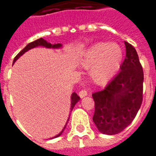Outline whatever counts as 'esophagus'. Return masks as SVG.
Instances as JSON below:
<instances>
[{"label": "esophagus", "instance_id": "34e87169", "mask_svg": "<svg viewBox=\"0 0 156 156\" xmlns=\"http://www.w3.org/2000/svg\"><path fill=\"white\" fill-rule=\"evenodd\" d=\"M78 95H79V97H80L81 98H84L85 96L87 95V92L86 91V90H81V91L78 93Z\"/></svg>", "mask_w": 156, "mask_h": 156}]
</instances>
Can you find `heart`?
Returning a JSON list of instances; mask_svg holds the SVG:
<instances>
[{"mask_svg": "<svg viewBox=\"0 0 156 156\" xmlns=\"http://www.w3.org/2000/svg\"><path fill=\"white\" fill-rule=\"evenodd\" d=\"M122 51L116 44L98 43L83 54L80 64L90 69V75L98 84H104L113 78L120 68Z\"/></svg>", "mask_w": 156, "mask_h": 156, "instance_id": "heart-1", "label": "heart"}]
</instances>
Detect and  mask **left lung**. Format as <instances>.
I'll return each mask as SVG.
<instances>
[{
  "instance_id": "left-lung-1",
  "label": "left lung",
  "mask_w": 156,
  "mask_h": 156,
  "mask_svg": "<svg viewBox=\"0 0 156 156\" xmlns=\"http://www.w3.org/2000/svg\"><path fill=\"white\" fill-rule=\"evenodd\" d=\"M126 58L121 71L104 89L93 94V120L100 132L120 133L136 116L143 99L144 73L136 50L125 41Z\"/></svg>"
}]
</instances>
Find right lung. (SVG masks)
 Masks as SVG:
<instances>
[{
	"label": "right lung",
	"instance_id": "right-lung-1",
	"mask_svg": "<svg viewBox=\"0 0 156 156\" xmlns=\"http://www.w3.org/2000/svg\"><path fill=\"white\" fill-rule=\"evenodd\" d=\"M37 46H43V47H45V48H54V49H58V48H60V47H62V44H50V43L47 42L45 40H44V39H42V38H40V39H38V40H34V41H33V42L30 43V44H28L27 45L25 46V48L21 50V51L20 52L19 54L15 57V58H14V61H13V63L16 62V61L19 58L21 55H23L24 54H25V52H27L28 50H30V49H33V48H34V47H37ZM79 99H80V98L78 97V94L76 93H73L72 94V96H71V112H72L73 108L74 107L75 104L78 102V101H79ZM69 118L68 119V122H69ZM68 122H67V123H68ZM67 123L66 125H65V126L63 127V129L62 130V131H61L60 133L58 134L57 136H55V137H53V138H56V137L59 136L61 134L63 133V130L65 129V127H66L67 126ZM50 139H52V138H50Z\"/></svg>",
	"mask_w": 156,
	"mask_h": 156
}]
</instances>
